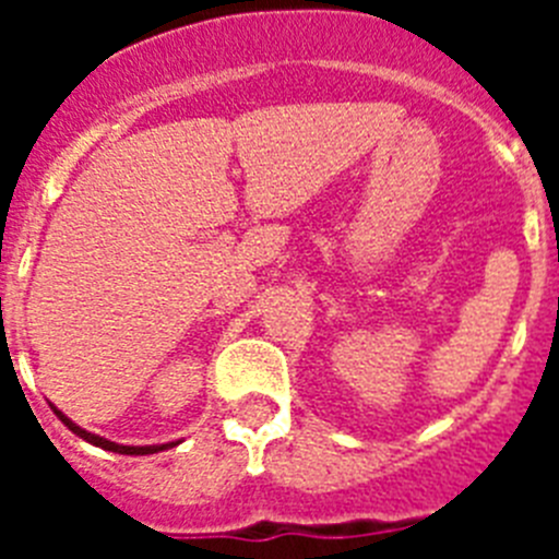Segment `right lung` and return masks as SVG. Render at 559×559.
Listing matches in <instances>:
<instances>
[{"label": "right lung", "mask_w": 559, "mask_h": 559, "mask_svg": "<svg viewBox=\"0 0 559 559\" xmlns=\"http://www.w3.org/2000/svg\"><path fill=\"white\" fill-rule=\"evenodd\" d=\"M52 412L58 414V419H61V423H63V426L69 428V431H72V433H78V437H81V439H86V442H92V445L103 448V451H111V453H126V456H147V453H159V451H167V448H173V445H176V442H170V445H142V448H136V445H117V442H108V439L97 437V433H88V431H83L81 426H75V423H72V419L67 417V414H61V412H58V408H52Z\"/></svg>", "instance_id": "right-lung-1"}]
</instances>
